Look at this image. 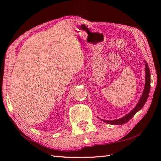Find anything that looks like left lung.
<instances>
[{"mask_svg":"<svg viewBox=\"0 0 161 161\" xmlns=\"http://www.w3.org/2000/svg\"><path fill=\"white\" fill-rule=\"evenodd\" d=\"M144 62L145 65V88H144V91H143V93L141 95V97L140 98V100L138 102V104H136L134 108H133V110L130 111L129 114H127L125 116H123L122 118L119 119H114V120H105V119H102L100 118L101 120H102L104 122H107L108 124H110V125H123L125 124V123L129 122L130 119L134 116V115L136 114V113L139 111L143 107V106L145 105V102H147V98L149 97V91H150V70H149L147 63L145 61H144Z\"/></svg>","mask_w":161,"mask_h":161,"instance_id":"left-lung-1","label":"left lung"}]
</instances>
